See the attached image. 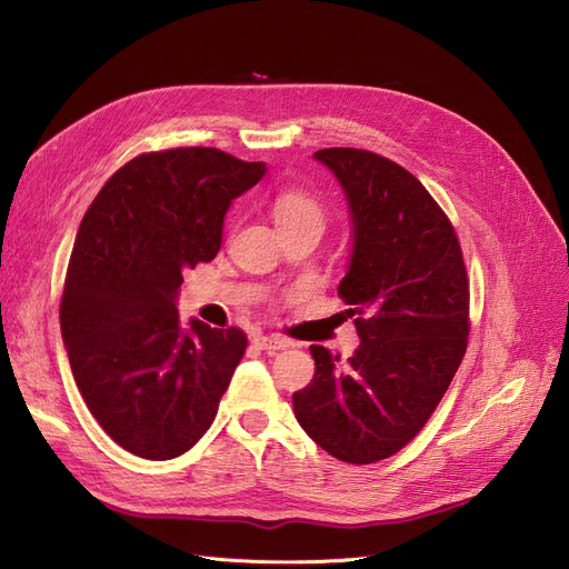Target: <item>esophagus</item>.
<instances>
[{
  "mask_svg": "<svg viewBox=\"0 0 569 569\" xmlns=\"http://www.w3.org/2000/svg\"><path fill=\"white\" fill-rule=\"evenodd\" d=\"M254 345L259 349H268V351H276V349H284L289 347V340L282 336H257Z\"/></svg>",
  "mask_w": 569,
  "mask_h": 569,
  "instance_id": "obj_1",
  "label": "esophagus"
}]
</instances>
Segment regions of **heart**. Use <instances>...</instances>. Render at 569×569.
Here are the masks:
<instances>
[{
  "instance_id": "obj_1",
  "label": "heart",
  "mask_w": 569,
  "mask_h": 569,
  "mask_svg": "<svg viewBox=\"0 0 569 569\" xmlns=\"http://www.w3.org/2000/svg\"><path fill=\"white\" fill-rule=\"evenodd\" d=\"M273 214L278 227L284 224H323V208L321 203L310 197L308 192H301V189H284L273 201Z\"/></svg>"
}]
</instances>
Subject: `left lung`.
Here are the masks:
<instances>
[{"instance_id": "obj_1", "label": "left lung", "mask_w": 569, "mask_h": 569, "mask_svg": "<svg viewBox=\"0 0 569 569\" xmlns=\"http://www.w3.org/2000/svg\"><path fill=\"white\" fill-rule=\"evenodd\" d=\"M340 182L351 252L338 293L361 345L340 363L312 345V382L293 393L308 436L345 463L408 445L438 408L468 345L470 289L461 246L428 189L396 161L357 148L315 152Z\"/></svg>"}]
</instances>
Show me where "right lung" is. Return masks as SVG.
<instances>
[{
    "label": "right lung",
    "mask_w": 569,
    "mask_h": 569,
    "mask_svg": "<svg viewBox=\"0 0 569 569\" xmlns=\"http://www.w3.org/2000/svg\"><path fill=\"white\" fill-rule=\"evenodd\" d=\"M263 161L218 148L131 159L108 180L76 233L60 329L76 387L122 449L169 461L210 428L248 338L182 327V273L220 252L227 210Z\"/></svg>",
    "instance_id": "add662e5"
}]
</instances>
